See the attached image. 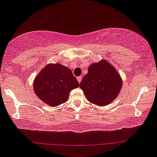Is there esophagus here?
<instances>
[{
  "label": "esophagus",
  "mask_w": 157,
  "mask_h": 157,
  "mask_svg": "<svg viewBox=\"0 0 157 157\" xmlns=\"http://www.w3.org/2000/svg\"><path fill=\"white\" fill-rule=\"evenodd\" d=\"M77 81H78V83H80V82H81V80H82V77H80H80H77Z\"/></svg>",
  "instance_id": "esophagus-1"
}]
</instances>
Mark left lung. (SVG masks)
<instances>
[{
  "label": "left lung",
  "instance_id": "left-lung-1",
  "mask_svg": "<svg viewBox=\"0 0 157 157\" xmlns=\"http://www.w3.org/2000/svg\"><path fill=\"white\" fill-rule=\"evenodd\" d=\"M123 85L120 74L105 59L90 65L80 84L86 99L94 105L105 106L116 99Z\"/></svg>",
  "mask_w": 157,
  "mask_h": 157
}]
</instances>
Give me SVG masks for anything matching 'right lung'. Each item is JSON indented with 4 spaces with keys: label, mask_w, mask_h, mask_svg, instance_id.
<instances>
[{
    "label": "right lung",
    "mask_w": 157,
    "mask_h": 157,
    "mask_svg": "<svg viewBox=\"0 0 157 157\" xmlns=\"http://www.w3.org/2000/svg\"><path fill=\"white\" fill-rule=\"evenodd\" d=\"M35 95L44 103L56 107L68 99L70 92L79 86L72 71L59 63L48 64L33 82Z\"/></svg>",
    "instance_id": "right-lung-1"
}]
</instances>
